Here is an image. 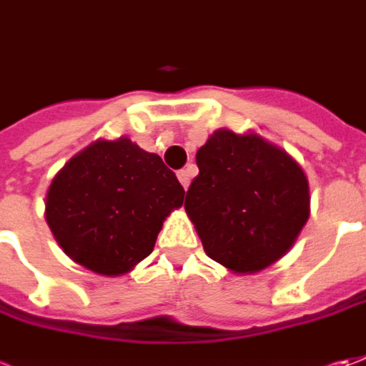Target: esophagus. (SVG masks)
I'll return each instance as SVG.
<instances>
[{"instance_id":"esophagus-1","label":"esophagus","mask_w":366,"mask_h":366,"mask_svg":"<svg viewBox=\"0 0 366 366\" xmlns=\"http://www.w3.org/2000/svg\"><path fill=\"white\" fill-rule=\"evenodd\" d=\"M177 177H179V181H181V185L187 189L189 181H191V171H189V169H183V171H179Z\"/></svg>"}]
</instances>
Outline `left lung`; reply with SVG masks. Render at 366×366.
<instances>
[{"mask_svg": "<svg viewBox=\"0 0 366 366\" xmlns=\"http://www.w3.org/2000/svg\"><path fill=\"white\" fill-rule=\"evenodd\" d=\"M185 209L205 254L237 274L282 257L308 219V179L286 151L257 134L213 132L197 151Z\"/></svg>", "mask_w": 366, "mask_h": 366, "instance_id": "1", "label": "left lung"}]
</instances>
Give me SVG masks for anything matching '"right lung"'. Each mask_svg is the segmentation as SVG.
<instances>
[{"instance_id": "add662e5", "label": "right lung", "mask_w": 366, "mask_h": 366, "mask_svg": "<svg viewBox=\"0 0 366 366\" xmlns=\"http://www.w3.org/2000/svg\"><path fill=\"white\" fill-rule=\"evenodd\" d=\"M185 189L159 154L129 139L90 144L54 177L46 219L80 266L119 276L153 252L163 219Z\"/></svg>"}]
</instances>
